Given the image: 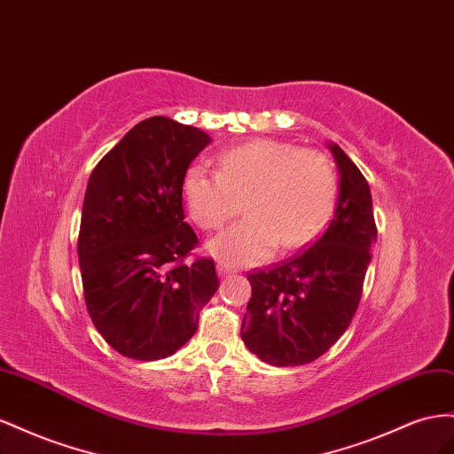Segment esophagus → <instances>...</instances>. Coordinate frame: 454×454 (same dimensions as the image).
Masks as SVG:
<instances>
[{"instance_id": "esophagus-1", "label": "esophagus", "mask_w": 454, "mask_h": 454, "mask_svg": "<svg viewBox=\"0 0 454 454\" xmlns=\"http://www.w3.org/2000/svg\"><path fill=\"white\" fill-rule=\"evenodd\" d=\"M218 276L220 278H228V276H231V274H234V270H231L230 266H224V264H218Z\"/></svg>"}]
</instances>
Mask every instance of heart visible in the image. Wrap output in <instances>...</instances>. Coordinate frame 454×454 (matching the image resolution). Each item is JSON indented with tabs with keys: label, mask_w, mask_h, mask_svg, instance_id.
Returning <instances> with one entry per match:
<instances>
[{
	"label": "heart",
	"mask_w": 454,
	"mask_h": 454,
	"mask_svg": "<svg viewBox=\"0 0 454 454\" xmlns=\"http://www.w3.org/2000/svg\"><path fill=\"white\" fill-rule=\"evenodd\" d=\"M183 193L192 218L203 228L223 226L241 209L239 223L207 241L224 266L261 264L312 241L327 223L336 198V173L327 155L274 138H258L220 153L218 171L190 165Z\"/></svg>",
	"instance_id": "obj_1"
}]
</instances>
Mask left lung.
Wrapping results in <instances>:
<instances>
[{
  "mask_svg": "<svg viewBox=\"0 0 454 454\" xmlns=\"http://www.w3.org/2000/svg\"><path fill=\"white\" fill-rule=\"evenodd\" d=\"M327 148L340 175L327 230L291 261L247 276L253 294L241 340L276 367L312 364L340 339L354 319L377 241L365 176L339 145Z\"/></svg>",
  "mask_w": 454,
  "mask_h": 454,
  "instance_id": "8db88e82",
  "label": "left lung"
}]
</instances>
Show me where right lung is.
I'll use <instances>...</instances> for the list:
<instances>
[{
  "label": "right lung",
  "instance_id": "add662e5",
  "mask_svg": "<svg viewBox=\"0 0 454 454\" xmlns=\"http://www.w3.org/2000/svg\"><path fill=\"white\" fill-rule=\"evenodd\" d=\"M211 137L155 115L137 123L89 176L80 241L83 294L97 331L138 361L173 356L218 289L211 258L184 264L183 178Z\"/></svg>",
  "mask_w": 454,
  "mask_h": 454
}]
</instances>
